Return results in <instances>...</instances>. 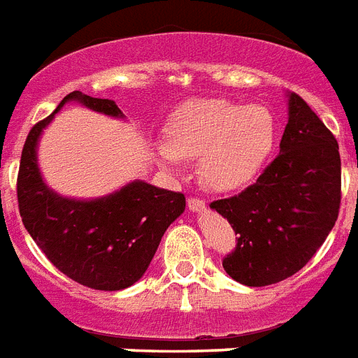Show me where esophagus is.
<instances>
[{
    "label": "esophagus",
    "mask_w": 358,
    "mask_h": 358,
    "mask_svg": "<svg viewBox=\"0 0 358 358\" xmlns=\"http://www.w3.org/2000/svg\"><path fill=\"white\" fill-rule=\"evenodd\" d=\"M187 208L191 211H204L206 209V200L204 199H199V196H189L187 199Z\"/></svg>",
    "instance_id": "esophagus-1"
}]
</instances>
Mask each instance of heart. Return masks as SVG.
<instances>
[{
  "label": "heart",
  "mask_w": 358,
  "mask_h": 358,
  "mask_svg": "<svg viewBox=\"0 0 358 358\" xmlns=\"http://www.w3.org/2000/svg\"><path fill=\"white\" fill-rule=\"evenodd\" d=\"M278 124L263 104L229 99H194L173 113L169 141H156L154 154L165 169L180 171L184 158L200 156V174L211 187L228 191L259 174L274 150Z\"/></svg>",
  "instance_id": "b5f03b06"
}]
</instances>
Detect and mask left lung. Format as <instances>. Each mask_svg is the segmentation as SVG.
Masks as SVG:
<instances>
[{
  "label": "left lung",
  "mask_w": 358,
  "mask_h": 358,
  "mask_svg": "<svg viewBox=\"0 0 358 358\" xmlns=\"http://www.w3.org/2000/svg\"><path fill=\"white\" fill-rule=\"evenodd\" d=\"M340 185L335 136L300 95L290 94L274 162L243 193L209 204L239 235L222 259L229 278L264 287L303 268L338 219Z\"/></svg>",
  "instance_id": "8db88e82"
}]
</instances>
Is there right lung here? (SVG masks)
I'll return each mask as SVG.
<instances>
[{
  "instance_id": "1",
  "label": "right lung",
  "mask_w": 358,
  "mask_h": 358,
  "mask_svg": "<svg viewBox=\"0 0 358 358\" xmlns=\"http://www.w3.org/2000/svg\"><path fill=\"white\" fill-rule=\"evenodd\" d=\"M69 101L123 117L110 99L71 92L49 117L29 132L18 171V208L23 226L62 274L95 290H121L145 274L171 222L185 209V196L136 180L94 200L64 199L49 189L38 169L42 130Z\"/></svg>"
}]
</instances>
